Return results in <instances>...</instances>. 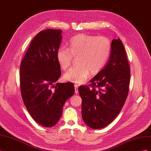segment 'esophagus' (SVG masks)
I'll use <instances>...</instances> for the list:
<instances>
[{
	"label": "esophagus",
	"instance_id": "esophagus-1",
	"mask_svg": "<svg viewBox=\"0 0 151 151\" xmlns=\"http://www.w3.org/2000/svg\"><path fill=\"white\" fill-rule=\"evenodd\" d=\"M74 88H75V93L77 94L78 93V88H79V86L77 84H75L74 85Z\"/></svg>",
	"mask_w": 151,
	"mask_h": 151
}]
</instances>
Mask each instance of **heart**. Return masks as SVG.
<instances>
[{
  "label": "heart",
  "mask_w": 151,
  "mask_h": 151,
  "mask_svg": "<svg viewBox=\"0 0 151 151\" xmlns=\"http://www.w3.org/2000/svg\"><path fill=\"white\" fill-rule=\"evenodd\" d=\"M111 52V43L104 36L80 34L73 37L68 48H59L57 59L59 66L65 70L70 65L74 57H77V66L72 67L64 74V79L76 84H83L106 65Z\"/></svg>",
  "instance_id": "obj_1"
}]
</instances>
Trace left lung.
Returning a JSON list of instances; mask_svg holds the SVG:
<instances>
[{"label": "left lung", "mask_w": 151, "mask_h": 151, "mask_svg": "<svg viewBox=\"0 0 151 151\" xmlns=\"http://www.w3.org/2000/svg\"><path fill=\"white\" fill-rule=\"evenodd\" d=\"M130 67L120 38L111 43L109 60L103 69L89 82L81 86L82 117L86 124L100 129L111 123L124 105L129 91Z\"/></svg>", "instance_id": "obj_1"}]
</instances>
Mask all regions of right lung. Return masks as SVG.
<instances>
[{
	"label": "right lung",
	"mask_w": 151,
	"mask_h": 151,
	"mask_svg": "<svg viewBox=\"0 0 151 151\" xmlns=\"http://www.w3.org/2000/svg\"><path fill=\"white\" fill-rule=\"evenodd\" d=\"M60 29L40 31L32 40L20 65V88L24 104L32 118L45 127L60 119L67 99L74 94L72 83L53 84L61 76L57 52Z\"/></svg>",
	"instance_id": "obj_1"
}]
</instances>
